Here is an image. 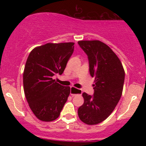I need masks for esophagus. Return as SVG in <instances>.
<instances>
[{
	"mask_svg": "<svg viewBox=\"0 0 146 146\" xmlns=\"http://www.w3.org/2000/svg\"><path fill=\"white\" fill-rule=\"evenodd\" d=\"M82 90L80 89H78V88H74V87H71V90H70V93L72 96H75V95H81L82 94Z\"/></svg>",
	"mask_w": 146,
	"mask_h": 146,
	"instance_id": "34e87169",
	"label": "esophagus"
}]
</instances>
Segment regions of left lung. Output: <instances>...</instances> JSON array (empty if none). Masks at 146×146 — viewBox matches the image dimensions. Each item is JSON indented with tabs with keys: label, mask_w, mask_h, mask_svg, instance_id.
<instances>
[{
	"label": "left lung",
	"mask_w": 146,
	"mask_h": 146,
	"mask_svg": "<svg viewBox=\"0 0 146 146\" xmlns=\"http://www.w3.org/2000/svg\"><path fill=\"white\" fill-rule=\"evenodd\" d=\"M78 44L88 56L89 71L95 77L94 94L83 93L84 102L78 108L80 120L88 125L104 121L122 95L125 72L117 55L100 40H82Z\"/></svg>",
	"instance_id": "8db88e82"
}]
</instances>
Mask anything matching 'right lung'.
Segmentation results:
<instances>
[{
  "instance_id": "obj_1",
  "label": "right lung",
  "mask_w": 146,
  "mask_h": 146,
  "mask_svg": "<svg viewBox=\"0 0 146 146\" xmlns=\"http://www.w3.org/2000/svg\"><path fill=\"white\" fill-rule=\"evenodd\" d=\"M74 44L47 43L33 48L28 56L23 73L25 95L31 110L41 121L56 119L67 101L71 88L52 78L63 73Z\"/></svg>"
}]
</instances>
